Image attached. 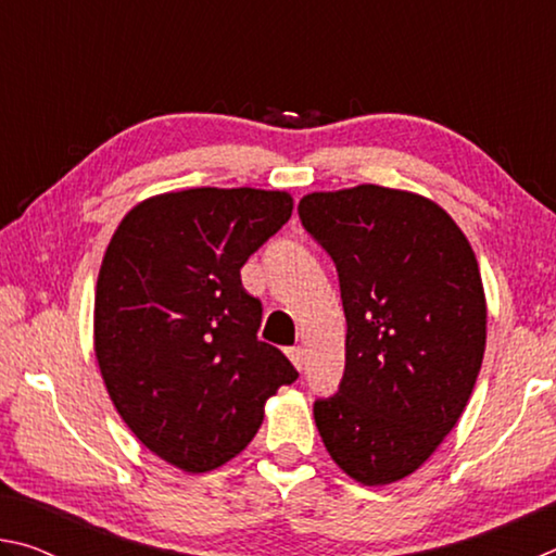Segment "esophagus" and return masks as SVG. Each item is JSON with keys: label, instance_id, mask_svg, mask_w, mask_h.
<instances>
[{"label": "esophagus", "instance_id": "obj_1", "mask_svg": "<svg viewBox=\"0 0 556 556\" xmlns=\"http://www.w3.org/2000/svg\"><path fill=\"white\" fill-rule=\"evenodd\" d=\"M287 355H289V361L291 363H294V368L296 370H301V368H304V348H301V345H294V348H289V351H287Z\"/></svg>", "mask_w": 556, "mask_h": 556}]
</instances>
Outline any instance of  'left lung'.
Wrapping results in <instances>:
<instances>
[{"mask_svg": "<svg viewBox=\"0 0 556 556\" xmlns=\"http://www.w3.org/2000/svg\"><path fill=\"white\" fill-rule=\"evenodd\" d=\"M299 218L333 260L348 324L338 392L314 402L318 434L355 481L394 483L473 392L485 351L476 255L446 211L394 188L308 193Z\"/></svg>", "mask_w": 556, "mask_h": 556, "instance_id": "8db88e82", "label": "left lung"}]
</instances>
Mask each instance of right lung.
I'll use <instances>...</instances> for the list:
<instances>
[{"label": "right lung", "mask_w": 556, "mask_h": 556, "mask_svg": "<svg viewBox=\"0 0 556 556\" xmlns=\"http://www.w3.org/2000/svg\"><path fill=\"white\" fill-rule=\"evenodd\" d=\"M291 195L188 188L131 208L96 291V355L119 417L188 473L238 456L265 402L299 372L257 338L260 299L240 269L291 218Z\"/></svg>", "instance_id": "1"}]
</instances>
